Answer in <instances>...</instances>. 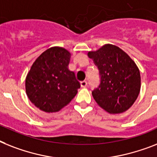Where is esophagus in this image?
Here are the masks:
<instances>
[{"label":"esophagus","mask_w":157,"mask_h":157,"mask_svg":"<svg viewBox=\"0 0 157 157\" xmlns=\"http://www.w3.org/2000/svg\"><path fill=\"white\" fill-rule=\"evenodd\" d=\"M80 84H81V86L82 87H86L87 86V82L86 80H84V81H81L80 82Z\"/></svg>","instance_id":"1"}]
</instances>
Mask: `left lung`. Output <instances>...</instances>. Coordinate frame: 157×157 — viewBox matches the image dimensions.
I'll return each instance as SVG.
<instances>
[{"instance_id": "obj_1", "label": "left lung", "mask_w": 157, "mask_h": 157, "mask_svg": "<svg viewBox=\"0 0 157 157\" xmlns=\"http://www.w3.org/2000/svg\"><path fill=\"white\" fill-rule=\"evenodd\" d=\"M100 74V84L92 91L99 107L111 114L129 109L140 90V73L134 61L118 46L106 44L90 51Z\"/></svg>"}]
</instances>
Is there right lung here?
Instances as JSON below:
<instances>
[{"label": "right lung", "mask_w": 157, "mask_h": 157, "mask_svg": "<svg viewBox=\"0 0 157 157\" xmlns=\"http://www.w3.org/2000/svg\"><path fill=\"white\" fill-rule=\"evenodd\" d=\"M70 59L71 53L64 48H49L35 60L27 74V96L41 111H60L78 93L80 83L75 72L68 69Z\"/></svg>", "instance_id": "obj_1"}]
</instances>
